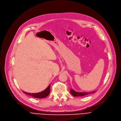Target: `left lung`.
Masks as SVG:
<instances>
[{"mask_svg":"<svg viewBox=\"0 0 121 121\" xmlns=\"http://www.w3.org/2000/svg\"><path fill=\"white\" fill-rule=\"evenodd\" d=\"M96 91H93L92 92H76L74 90L72 89H71L70 90V92L72 94V95H73L74 97H78V96H85V95H87L88 94H93L95 93Z\"/></svg>","mask_w":121,"mask_h":121,"instance_id":"obj_1","label":"left lung"}]
</instances>
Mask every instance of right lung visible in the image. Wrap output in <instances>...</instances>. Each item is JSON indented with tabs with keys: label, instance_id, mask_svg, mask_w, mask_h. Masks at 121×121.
I'll return each instance as SVG.
<instances>
[{
	"label": "right lung",
	"instance_id": "right-lung-1",
	"mask_svg": "<svg viewBox=\"0 0 121 121\" xmlns=\"http://www.w3.org/2000/svg\"><path fill=\"white\" fill-rule=\"evenodd\" d=\"M50 84H49V85L44 90H43L41 92L37 93H27V92H24L23 91H22L24 94H27V95H29V96H32V97H33L35 98L42 99V98H44L47 97L49 94V93H50Z\"/></svg>",
	"mask_w": 121,
	"mask_h": 121
}]
</instances>
